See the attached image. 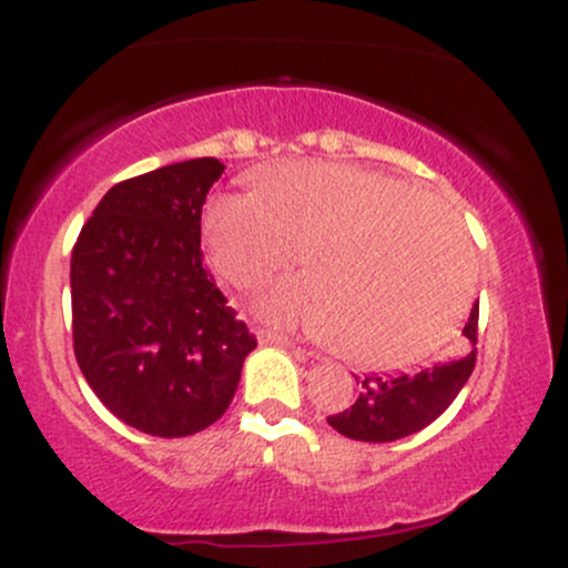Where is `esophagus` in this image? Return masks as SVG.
Wrapping results in <instances>:
<instances>
[{"label":"esophagus","instance_id":"1","mask_svg":"<svg viewBox=\"0 0 568 568\" xmlns=\"http://www.w3.org/2000/svg\"><path fill=\"white\" fill-rule=\"evenodd\" d=\"M258 342L262 344H277V347H293V342L285 334H277V331L262 328L258 331Z\"/></svg>","mask_w":568,"mask_h":568}]
</instances>
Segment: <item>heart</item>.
<instances>
[{
  "label": "heart",
  "instance_id": "b5f03b06",
  "mask_svg": "<svg viewBox=\"0 0 568 568\" xmlns=\"http://www.w3.org/2000/svg\"><path fill=\"white\" fill-rule=\"evenodd\" d=\"M202 232L213 270L240 291L264 288L304 247L310 275L272 293L264 315L328 338L361 366L425 357L470 298L473 258L459 221L416 186L368 168H266L256 192L207 202Z\"/></svg>",
  "mask_w": 568,
  "mask_h": 568
}]
</instances>
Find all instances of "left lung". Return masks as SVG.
I'll list each match as a JSON object with an SVG mask.
<instances>
[{
	"mask_svg": "<svg viewBox=\"0 0 568 568\" xmlns=\"http://www.w3.org/2000/svg\"><path fill=\"white\" fill-rule=\"evenodd\" d=\"M465 336L478 344V304L473 306ZM478 349L465 347L462 355L397 376H366L357 400L349 408L328 416V425L344 438L366 443H389L419 433L454 403L470 379Z\"/></svg>",
	"mask_w": 568,
	"mask_h": 568,
	"instance_id": "8db88e82",
	"label": "left lung"
}]
</instances>
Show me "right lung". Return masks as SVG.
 Wrapping results in <instances>:
<instances>
[{"mask_svg": "<svg viewBox=\"0 0 568 568\" xmlns=\"http://www.w3.org/2000/svg\"><path fill=\"white\" fill-rule=\"evenodd\" d=\"M221 173L197 158L120 181L71 251L82 376L116 419L158 438L221 419L256 347L202 264V205Z\"/></svg>", "mask_w": 568, "mask_h": 568, "instance_id": "right-lung-1", "label": "right lung"}]
</instances>
